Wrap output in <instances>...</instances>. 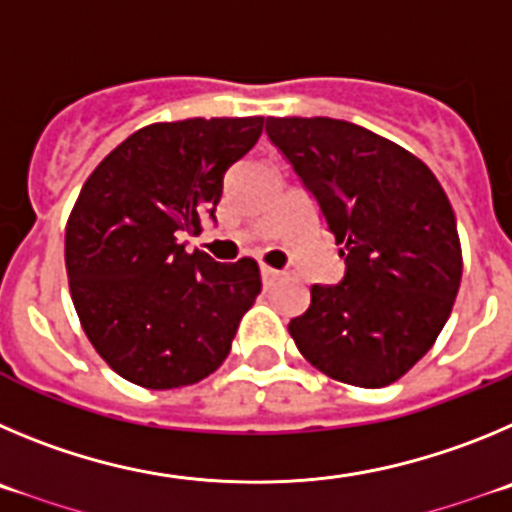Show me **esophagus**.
I'll use <instances>...</instances> for the list:
<instances>
[{
	"instance_id": "esophagus-1",
	"label": "esophagus",
	"mask_w": 512,
	"mask_h": 512,
	"mask_svg": "<svg viewBox=\"0 0 512 512\" xmlns=\"http://www.w3.org/2000/svg\"><path fill=\"white\" fill-rule=\"evenodd\" d=\"M278 270H275V267H270V265H260V278H262V283L265 285H270L273 283V280H278Z\"/></svg>"
}]
</instances>
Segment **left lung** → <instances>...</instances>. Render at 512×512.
Instances as JSON below:
<instances>
[{
	"instance_id": "8db88e82",
	"label": "left lung",
	"mask_w": 512,
	"mask_h": 512,
	"mask_svg": "<svg viewBox=\"0 0 512 512\" xmlns=\"http://www.w3.org/2000/svg\"><path fill=\"white\" fill-rule=\"evenodd\" d=\"M267 137L316 196L347 275L311 285L288 324L326 377L385 388L434 347L462 283L457 216L423 160L329 117H267Z\"/></svg>"
}]
</instances>
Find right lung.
Listing matches in <instances>:
<instances>
[{"label": "right lung", "mask_w": 512, "mask_h": 512, "mask_svg": "<svg viewBox=\"0 0 512 512\" xmlns=\"http://www.w3.org/2000/svg\"><path fill=\"white\" fill-rule=\"evenodd\" d=\"M265 117L147 124L101 160L66 224L71 301L91 347L147 390L193 385L222 367L262 288L252 257L222 265L178 242L201 234L224 173Z\"/></svg>", "instance_id": "right-lung-1"}]
</instances>
